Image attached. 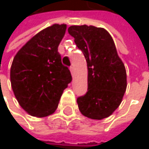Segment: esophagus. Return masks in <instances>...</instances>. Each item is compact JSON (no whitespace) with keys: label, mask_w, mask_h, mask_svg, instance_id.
Instances as JSON below:
<instances>
[{"label":"esophagus","mask_w":149,"mask_h":149,"mask_svg":"<svg viewBox=\"0 0 149 149\" xmlns=\"http://www.w3.org/2000/svg\"><path fill=\"white\" fill-rule=\"evenodd\" d=\"M70 70L71 74H73V73H74V68H73V67H70Z\"/></svg>","instance_id":"34e87169"}]
</instances>
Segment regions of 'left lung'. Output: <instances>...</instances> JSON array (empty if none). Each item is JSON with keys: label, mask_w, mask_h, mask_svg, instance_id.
Instances as JSON below:
<instances>
[{"label": "left lung", "mask_w": 149, "mask_h": 149, "mask_svg": "<svg viewBox=\"0 0 149 149\" xmlns=\"http://www.w3.org/2000/svg\"><path fill=\"white\" fill-rule=\"evenodd\" d=\"M69 34L88 65V92L77 99L80 113L93 120L109 117L119 107L127 88V74L111 35L94 26H70Z\"/></svg>", "instance_id": "obj_1"}]
</instances>
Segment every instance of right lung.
<instances>
[{"mask_svg":"<svg viewBox=\"0 0 149 149\" xmlns=\"http://www.w3.org/2000/svg\"><path fill=\"white\" fill-rule=\"evenodd\" d=\"M66 28L65 24L45 28L26 42L13 59L11 88L19 105L32 116L42 118L53 114L72 79L58 53Z\"/></svg>","mask_w":149,"mask_h":149,"instance_id":"1","label":"right lung"}]
</instances>
